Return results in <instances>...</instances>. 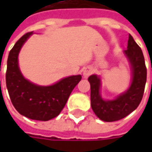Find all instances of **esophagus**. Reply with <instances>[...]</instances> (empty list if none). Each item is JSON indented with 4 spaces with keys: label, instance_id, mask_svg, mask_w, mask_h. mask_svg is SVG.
Returning a JSON list of instances; mask_svg holds the SVG:
<instances>
[{
    "label": "esophagus",
    "instance_id": "1",
    "mask_svg": "<svg viewBox=\"0 0 152 152\" xmlns=\"http://www.w3.org/2000/svg\"><path fill=\"white\" fill-rule=\"evenodd\" d=\"M93 73V69H92V67H86L84 68V70H83V77L85 78V79H87L90 75H91V73Z\"/></svg>",
    "mask_w": 152,
    "mask_h": 152
}]
</instances>
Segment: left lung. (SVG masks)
Here are the masks:
<instances>
[{
  "instance_id": "obj_1",
  "label": "left lung",
  "mask_w": 152,
  "mask_h": 152,
  "mask_svg": "<svg viewBox=\"0 0 152 152\" xmlns=\"http://www.w3.org/2000/svg\"><path fill=\"white\" fill-rule=\"evenodd\" d=\"M123 54L129 61L131 71V82L124 92L113 99H105L101 94V76L92 74L88 78L91 84V108L97 117L105 122H114L125 118L138 107L143 97L146 83L145 58L142 50L130 34L127 50H124Z\"/></svg>"
}]
</instances>
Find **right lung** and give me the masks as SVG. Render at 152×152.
<instances>
[{
	"label": "right lung",
	"instance_id": "right-lung-1",
	"mask_svg": "<svg viewBox=\"0 0 152 152\" xmlns=\"http://www.w3.org/2000/svg\"><path fill=\"white\" fill-rule=\"evenodd\" d=\"M33 34L27 33L22 36L9 52L7 88L12 105L21 115L33 120L48 121L60 114L82 76H68L50 85H39L27 79L21 72L18 55Z\"/></svg>",
	"mask_w": 152,
	"mask_h": 152
}]
</instances>
